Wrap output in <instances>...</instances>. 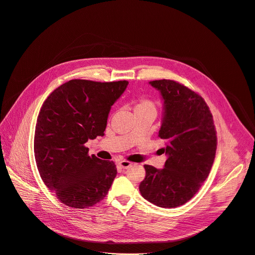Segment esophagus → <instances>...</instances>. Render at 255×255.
Segmentation results:
<instances>
[{
	"label": "esophagus",
	"mask_w": 255,
	"mask_h": 255,
	"mask_svg": "<svg viewBox=\"0 0 255 255\" xmlns=\"http://www.w3.org/2000/svg\"><path fill=\"white\" fill-rule=\"evenodd\" d=\"M119 166L122 168V169H128L130 166H132V163L129 160H120L119 161Z\"/></svg>",
	"instance_id": "34e87169"
}]
</instances>
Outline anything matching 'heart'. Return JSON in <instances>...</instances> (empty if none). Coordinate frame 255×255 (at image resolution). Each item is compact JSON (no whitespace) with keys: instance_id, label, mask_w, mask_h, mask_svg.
Wrapping results in <instances>:
<instances>
[{"instance_id":"1","label":"heart","mask_w":255,"mask_h":255,"mask_svg":"<svg viewBox=\"0 0 255 255\" xmlns=\"http://www.w3.org/2000/svg\"><path fill=\"white\" fill-rule=\"evenodd\" d=\"M155 104L148 98L138 99L134 105V113H142V112H155Z\"/></svg>"}]
</instances>
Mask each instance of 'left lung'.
<instances>
[{
    "mask_svg": "<svg viewBox=\"0 0 255 255\" xmlns=\"http://www.w3.org/2000/svg\"><path fill=\"white\" fill-rule=\"evenodd\" d=\"M160 91L165 104L158 137L165 141V168L144 165L141 195L164 208L188 202L210 175L217 150V130L213 115L197 92L175 80L149 82Z\"/></svg>",
    "mask_w": 255,
    "mask_h": 255,
    "instance_id": "left-lung-1",
    "label": "left lung"
}]
</instances>
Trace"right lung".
I'll return each mask as SVG.
<instances>
[{"instance_id": "right-lung-1", "label": "right lung", "mask_w": 255, "mask_h": 255, "mask_svg": "<svg viewBox=\"0 0 255 255\" xmlns=\"http://www.w3.org/2000/svg\"><path fill=\"white\" fill-rule=\"evenodd\" d=\"M127 80L68 81L47 98L34 132V157L40 178L67 206L87 208L103 200L117 175L113 160L88 154L84 144L103 136L111 107Z\"/></svg>"}]
</instances>
